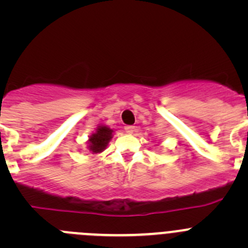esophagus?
Instances as JSON below:
<instances>
[{
    "mask_svg": "<svg viewBox=\"0 0 248 248\" xmlns=\"http://www.w3.org/2000/svg\"><path fill=\"white\" fill-rule=\"evenodd\" d=\"M124 131L127 133H133V132H136V126H124Z\"/></svg>",
    "mask_w": 248,
    "mask_h": 248,
    "instance_id": "1",
    "label": "esophagus"
}]
</instances>
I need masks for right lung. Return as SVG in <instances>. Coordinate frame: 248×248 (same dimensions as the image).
<instances>
[{
	"label": "right lung",
	"mask_w": 248,
	"mask_h": 248,
	"mask_svg": "<svg viewBox=\"0 0 248 248\" xmlns=\"http://www.w3.org/2000/svg\"><path fill=\"white\" fill-rule=\"evenodd\" d=\"M112 131L108 127L101 126L96 131V133L92 134L90 137V150L94 154H98V152H102L104 149H106L107 144L111 138Z\"/></svg>",
	"instance_id": "obj_1"
}]
</instances>
